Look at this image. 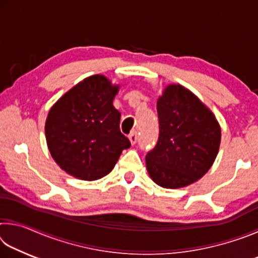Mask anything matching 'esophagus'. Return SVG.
I'll return each instance as SVG.
<instances>
[{
  "instance_id": "esophagus-1",
  "label": "esophagus",
  "mask_w": 258,
  "mask_h": 258,
  "mask_svg": "<svg viewBox=\"0 0 258 258\" xmlns=\"http://www.w3.org/2000/svg\"><path fill=\"white\" fill-rule=\"evenodd\" d=\"M128 139H130V141H131V143H132V145H135V143H137V141H138V134H137V132L131 133L128 135Z\"/></svg>"
}]
</instances>
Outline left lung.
<instances>
[{"label":"left lung","instance_id":"1","mask_svg":"<svg viewBox=\"0 0 258 258\" xmlns=\"http://www.w3.org/2000/svg\"><path fill=\"white\" fill-rule=\"evenodd\" d=\"M159 137L146 156L152 180L166 189L198 181L211 168L221 142L213 112L181 85H169L157 102Z\"/></svg>","mask_w":258,"mask_h":258}]
</instances>
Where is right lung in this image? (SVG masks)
I'll return each mask as SVG.
<instances>
[{
    "label": "right lung",
    "mask_w": 258,
    "mask_h": 258,
    "mask_svg": "<svg viewBox=\"0 0 258 258\" xmlns=\"http://www.w3.org/2000/svg\"><path fill=\"white\" fill-rule=\"evenodd\" d=\"M118 87L102 75L85 78L62 95L47 115L46 142L64 172L94 181L111 172L131 147L120 132V112L112 106Z\"/></svg>",
    "instance_id": "obj_1"
}]
</instances>
